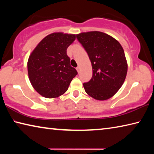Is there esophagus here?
<instances>
[{"label": "esophagus", "instance_id": "esophagus-1", "mask_svg": "<svg viewBox=\"0 0 154 154\" xmlns=\"http://www.w3.org/2000/svg\"><path fill=\"white\" fill-rule=\"evenodd\" d=\"M77 72H80V67L79 66H78V67H77Z\"/></svg>", "mask_w": 154, "mask_h": 154}]
</instances>
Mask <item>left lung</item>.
I'll return each mask as SVG.
<instances>
[{
  "instance_id": "obj_1",
  "label": "left lung",
  "mask_w": 154,
  "mask_h": 154,
  "mask_svg": "<svg viewBox=\"0 0 154 154\" xmlns=\"http://www.w3.org/2000/svg\"><path fill=\"white\" fill-rule=\"evenodd\" d=\"M87 51L92 77L83 83L85 92L98 100H105L120 89L126 79L128 63L123 48L116 38L99 31L77 35Z\"/></svg>"
}]
</instances>
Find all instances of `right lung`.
I'll return each mask as SVG.
<instances>
[{"mask_svg": "<svg viewBox=\"0 0 154 154\" xmlns=\"http://www.w3.org/2000/svg\"><path fill=\"white\" fill-rule=\"evenodd\" d=\"M75 38L74 34L51 33L30 54L27 63L28 77L34 89L43 97L54 98L64 94L77 75L66 54L68 47Z\"/></svg>", "mask_w": 154, "mask_h": 154, "instance_id": "obj_1", "label": "right lung"}]
</instances>
